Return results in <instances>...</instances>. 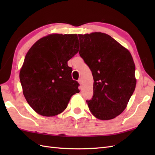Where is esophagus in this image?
Segmentation results:
<instances>
[{
	"instance_id": "obj_1",
	"label": "esophagus",
	"mask_w": 155,
	"mask_h": 155,
	"mask_svg": "<svg viewBox=\"0 0 155 155\" xmlns=\"http://www.w3.org/2000/svg\"><path fill=\"white\" fill-rule=\"evenodd\" d=\"M78 83L81 85H82V83H83L82 79H78Z\"/></svg>"
}]
</instances>
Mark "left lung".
I'll return each instance as SVG.
<instances>
[{
    "label": "left lung",
    "mask_w": 155,
    "mask_h": 155,
    "mask_svg": "<svg viewBox=\"0 0 155 155\" xmlns=\"http://www.w3.org/2000/svg\"><path fill=\"white\" fill-rule=\"evenodd\" d=\"M78 37L79 55L90 68L94 79L93 96L86 100L89 110L100 120L113 119L125 110L136 87L132 55L104 33Z\"/></svg>",
    "instance_id": "left-lung-1"
}]
</instances>
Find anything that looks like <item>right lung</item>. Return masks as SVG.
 Here are the masks:
<instances>
[{"label": "right lung", "instance_id": "obj_1", "mask_svg": "<svg viewBox=\"0 0 155 155\" xmlns=\"http://www.w3.org/2000/svg\"><path fill=\"white\" fill-rule=\"evenodd\" d=\"M77 34H50L37 41L28 51L19 78L28 104L37 113L54 116L66 109L79 92L68 61L78 52Z\"/></svg>", "mask_w": 155, "mask_h": 155}]
</instances>
